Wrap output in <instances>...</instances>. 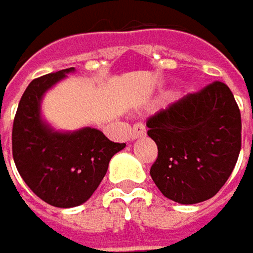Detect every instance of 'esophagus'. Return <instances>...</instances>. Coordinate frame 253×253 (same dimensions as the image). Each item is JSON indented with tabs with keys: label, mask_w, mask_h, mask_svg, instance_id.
I'll list each match as a JSON object with an SVG mask.
<instances>
[{
	"label": "esophagus",
	"mask_w": 253,
	"mask_h": 253,
	"mask_svg": "<svg viewBox=\"0 0 253 253\" xmlns=\"http://www.w3.org/2000/svg\"><path fill=\"white\" fill-rule=\"evenodd\" d=\"M146 135V129H145V125L143 124H135L132 126V132H131V139H138L141 136H145Z\"/></svg>",
	"instance_id": "34e87169"
}]
</instances>
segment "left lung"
Wrapping results in <instances>:
<instances>
[{"instance_id":"left-lung-1","label":"left lung","mask_w":253,"mask_h":253,"mask_svg":"<svg viewBox=\"0 0 253 253\" xmlns=\"http://www.w3.org/2000/svg\"><path fill=\"white\" fill-rule=\"evenodd\" d=\"M158 145L151 176L180 204L211 199L225 184L241 151V112L228 85L214 82L146 121Z\"/></svg>"}]
</instances>
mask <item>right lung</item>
<instances>
[{
	"label": "right lung",
	"mask_w": 253,
	"mask_h": 253,
	"mask_svg": "<svg viewBox=\"0 0 253 253\" xmlns=\"http://www.w3.org/2000/svg\"><path fill=\"white\" fill-rule=\"evenodd\" d=\"M72 72L74 67L32 80L19 101L12 126V156L21 177L39 199L60 209L90 199L112 156L125 148V143L110 141L95 128L59 132L42 120L43 94Z\"/></svg>",
	"instance_id": "right-lung-1"
}]
</instances>
